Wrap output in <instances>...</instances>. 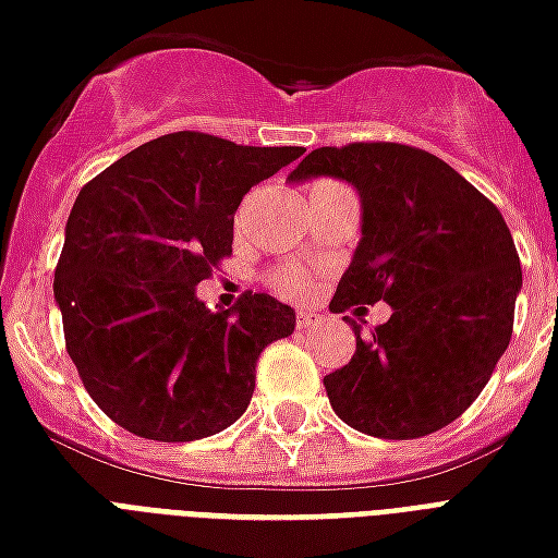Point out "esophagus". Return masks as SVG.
I'll return each mask as SVG.
<instances>
[{"label":"esophagus","mask_w":558,"mask_h":558,"mask_svg":"<svg viewBox=\"0 0 558 558\" xmlns=\"http://www.w3.org/2000/svg\"><path fill=\"white\" fill-rule=\"evenodd\" d=\"M295 322H299V328H313V325L319 322V316H316V313H313V311H299Z\"/></svg>","instance_id":"obj_1"}]
</instances>
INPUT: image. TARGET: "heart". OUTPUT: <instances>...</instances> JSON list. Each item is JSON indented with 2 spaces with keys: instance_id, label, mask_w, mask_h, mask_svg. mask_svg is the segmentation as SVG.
I'll return each instance as SVG.
<instances>
[{
  "instance_id": "obj_1",
  "label": "heart",
  "mask_w": 558,
  "mask_h": 558,
  "mask_svg": "<svg viewBox=\"0 0 558 558\" xmlns=\"http://www.w3.org/2000/svg\"><path fill=\"white\" fill-rule=\"evenodd\" d=\"M275 287L280 292H287V295H304L311 290V278L301 268H283V271L275 275Z\"/></svg>"
}]
</instances>
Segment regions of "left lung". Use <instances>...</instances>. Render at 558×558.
Masks as SVG:
<instances>
[{
    "instance_id": "1",
    "label": "left lung",
    "mask_w": 558,
    "mask_h": 558,
    "mask_svg": "<svg viewBox=\"0 0 558 558\" xmlns=\"http://www.w3.org/2000/svg\"><path fill=\"white\" fill-rule=\"evenodd\" d=\"M333 177L361 197V242L333 313L390 304L325 390L342 423L411 440L449 426L509 349L521 259L499 209L432 153L375 142L307 153L290 183Z\"/></svg>"
}]
</instances>
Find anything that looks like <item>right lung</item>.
Wrapping results in <instances>:
<instances>
[{
  "instance_id": "1",
  "label": "right lung",
  "mask_w": 558,
  "mask_h": 558,
  "mask_svg": "<svg viewBox=\"0 0 558 558\" xmlns=\"http://www.w3.org/2000/svg\"><path fill=\"white\" fill-rule=\"evenodd\" d=\"M301 153L171 132L82 189L52 292L70 361L118 426L185 444L245 414L259 352L295 331V311L266 292L209 311L197 283L233 251V216L251 185Z\"/></svg>"
}]
</instances>
